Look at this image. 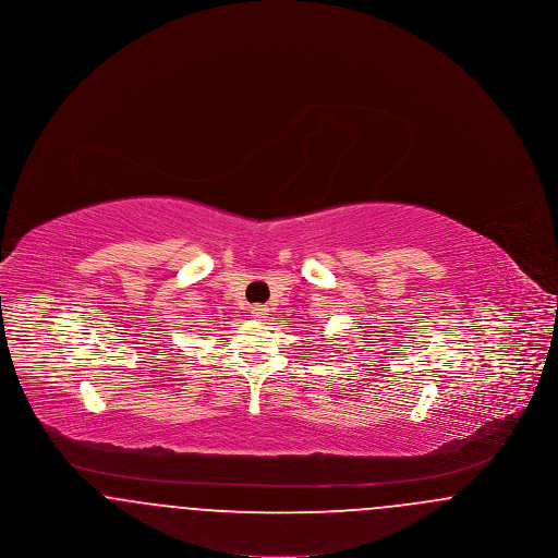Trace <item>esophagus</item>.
<instances>
[{"label": "esophagus", "mask_w": 558, "mask_h": 558, "mask_svg": "<svg viewBox=\"0 0 558 558\" xmlns=\"http://www.w3.org/2000/svg\"><path fill=\"white\" fill-rule=\"evenodd\" d=\"M267 312H269V310H267L266 305H253V307H251L253 318H266Z\"/></svg>", "instance_id": "1"}]
</instances>
